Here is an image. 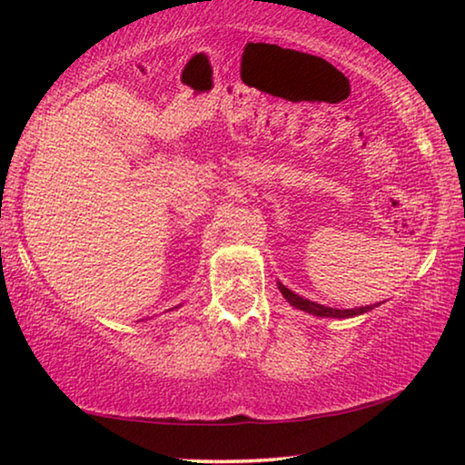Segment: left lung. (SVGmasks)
Wrapping results in <instances>:
<instances>
[{"label": "left lung", "mask_w": 465, "mask_h": 465, "mask_svg": "<svg viewBox=\"0 0 465 465\" xmlns=\"http://www.w3.org/2000/svg\"><path fill=\"white\" fill-rule=\"evenodd\" d=\"M279 289H281L282 297H285L291 305H295L297 310H303V312L313 313V316H320V318H352V316H359V313H365V312L375 308V305H365V308H355V310L326 308V305H320L316 302H310V299L299 297L297 293H293V291H289L285 285H281V282H279Z\"/></svg>", "instance_id": "8db88e82"}]
</instances>
